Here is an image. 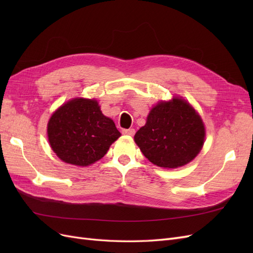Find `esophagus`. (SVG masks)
<instances>
[{"instance_id":"esophagus-1","label":"esophagus","mask_w":253,"mask_h":253,"mask_svg":"<svg viewBox=\"0 0 253 253\" xmlns=\"http://www.w3.org/2000/svg\"><path fill=\"white\" fill-rule=\"evenodd\" d=\"M122 134L133 136L135 134V129L134 128H125V129H122Z\"/></svg>"}]
</instances>
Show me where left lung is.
<instances>
[{
    "label": "left lung",
    "mask_w": 253,
    "mask_h": 253,
    "mask_svg": "<svg viewBox=\"0 0 253 253\" xmlns=\"http://www.w3.org/2000/svg\"><path fill=\"white\" fill-rule=\"evenodd\" d=\"M205 136L204 122L193 106L185 99L173 97L152 108L134 140L152 164L175 169L197 156Z\"/></svg>",
    "instance_id": "8db88e82"
}]
</instances>
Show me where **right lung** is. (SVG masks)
Here are the masks:
<instances>
[{"mask_svg":"<svg viewBox=\"0 0 253 253\" xmlns=\"http://www.w3.org/2000/svg\"><path fill=\"white\" fill-rule=\"evenodd\" d=\"M47 136L62 162L86 167L101 159L121 134L102 114L96 99L75 98L51 115Z\"/></svg>","mask_w":253,"mask_h":253,"instance_id":"obj_1","label":"right lung"}]
</instances>
